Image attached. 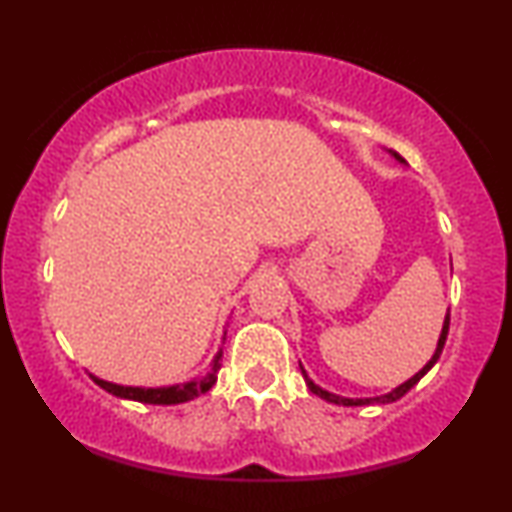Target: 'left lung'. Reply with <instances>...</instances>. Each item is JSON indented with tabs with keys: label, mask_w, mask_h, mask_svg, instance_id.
<instances>
[{
	"label": "left lung",
	"mask_w": 512,
	"mask_h": 512,
	"mask_svg": "<svg viewBox=\"0 0 512 512\" xmlns=\"http://www.w3.org/2000/svg\"><path fill=\"white\" fill-rule=\"evenodd\" d=\"M394 156L398 158V160H403L401 156H398V153H394ZM447 331H450V312H447V317H445V324H443V331H440V338H438V347H436V352H433V356H431V361L426 363V366L419 370L417 375H412L408 382H403L401 387H396L394 391H389V394H384V396H375V398H345V396H338V394H331V391H326V389H321V387H317V384H314L310 377H307V373H305V368L300 366V370H303V377H305V384H307V389L312 391V394H317L319 398H324V401H328V403H335V405H373V403H394V401H398V398H403L405 394H408V391L415 387V384L422 380V377L429 373V370L433 368V363H436L438 359H440V354H443V347H445V340H447Z\"/></svg>",
	"instance_id": "8db88e82"
}]
</instances>
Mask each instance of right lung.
I'll return each mask as SVG.
<instances>
[{"instance_id": "obj_1", "label": "right lung", "mask_w": 512, "mask_h": 512, "mask_svg": "<svg viewBox=\"0 0 512 512\" xmlns=\"http://www.w3.org/2000/svg\"><path fill=\"white\" fill-rule=\"evenodd\" d=\"M221 356L223 352L219 349L212 361V368L207 370L205 375L198 377V380L186 382V384H174V387H158V389H142V387H123V384H114L107 380H100V377H93L95 384H100L104 391L114 394L118 398H130V401H139V403H151V405H177V403H186L191 398H198L200 394H207L209 389L216 384V375H219L221 368Z\"/></svg>"}]
</instances>
